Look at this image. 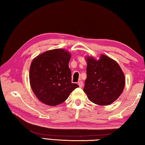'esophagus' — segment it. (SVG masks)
I'll return each instance as SVG.
<instances>
[{
  "instance_id": "1",
  "label": "esophagus",
  "mask_w": 145,
  "mask_h": 145,
  "mask_svg": "<svg viewBox=\"0 0 145 145\" xmlns=\"http://www.w3.org/2000/svg\"><path fill=\"white\" fill-rule=\"evenodd\" d=\"M78 85L79 86L80 88H82L83 86V82L82 81H78Z\"/></svg>"
}]
</instances>
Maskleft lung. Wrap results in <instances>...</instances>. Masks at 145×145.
Segmentation results:
<instances>
[{
  "label": "left lung",
  "mask_w": 145,
  "mask_h": 145,
  "mask_svg": "<svg viewBox=\"0 0 145 145\" xmlns=\"http://www.w3.org/2000/svg\"><path fill=\"white\" fill-rule=\"evenodd\" d=\"M87 78L84 91L91 101L100 105L111 104L123 91L125 78L116 61L104 54L95 59L86 57Z\"/></svg>",
  "instance_id": "obj_1"
}]
</instances>
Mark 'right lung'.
I'll use <instances>...</instances> for the list:
<instances>
[{"mask_svg": "<svg viewBox=\"0 0 145 145\" xmlns=\"http://www.w3.org/2000/svg\"><path fill=\"white\" fill-rule=\"evenodd\" d=\"M70 59L69 52L56 48L41 54L32 61L29 70L31 87L43 104L50 106L60 104L78 87L72 82L68 66Z\"/></svg>", "mask_w": 145, "mask_h": 145, "instance_id": "right-lung-1", "label": "right lung"}]
</instances>
